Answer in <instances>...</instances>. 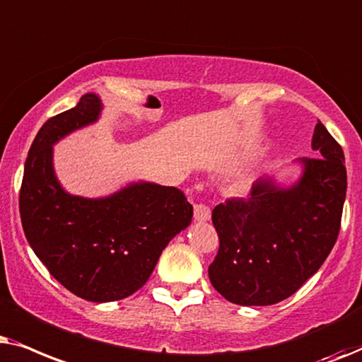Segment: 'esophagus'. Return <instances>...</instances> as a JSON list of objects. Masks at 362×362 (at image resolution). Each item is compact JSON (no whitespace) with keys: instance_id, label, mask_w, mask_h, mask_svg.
I'll return each mask as SVG.
<instances>
[{"instance_id":"obj_1","label":"esophagus","mask_w":362,"mask_h":362,"mask_svg":"<svg viewBox=\"0 0 362 362\" xmlns=\"http://www.w3.org/2000/svg\"><path fill=\"white\" fill-rule=\"evenodd\" d=\"M210 206L205 204H195L194 205V218L195 221H206L210 220Z\"/></svg>"}]
</instances>
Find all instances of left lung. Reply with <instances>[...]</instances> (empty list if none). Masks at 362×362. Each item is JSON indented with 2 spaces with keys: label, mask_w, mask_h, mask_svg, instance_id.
<instances>
[{
  "label": "left lung",
  "mask_w": 362,
  "mask_h": 362,
  "mask_svg": "<svg viewBox=\"0 0 362 362\" xmlns=\"http://www.w3.org/2000/svg\"><path fill=\"white\" fill-rule=\"evenodd\" d=\"M316 158H298L301 175L290 187L259 178L248 199L211 211L220 238L210 283L240 306H269L296 293L338 240L348 189L344 153L321 122L311 141Z\"/></svg>",
  "instance_id": "1"
}]
</instances>
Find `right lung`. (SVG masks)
<instances>
[{"mask_svg":"<svg viewBox=\"0 0 362 362\" xmlns=\"http://www.w3.org/2000/svg\"><path fill=\"white\" fill-rule=\"evenodd\" d=\"M103 100L88 93L51 117L31 144L19 215L33 252L76 296L109 303L146 285L168 242L190 225L194 206L175 187L131 182L107 197L86 199L62 189L52 146L98 122Z\"/></svg>","mask_w":362,"mask_h":362,"instance_id":"add662e5","label":"right lung"}]
</instances>
